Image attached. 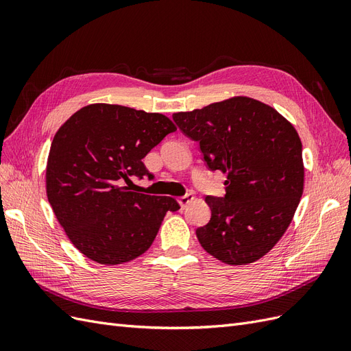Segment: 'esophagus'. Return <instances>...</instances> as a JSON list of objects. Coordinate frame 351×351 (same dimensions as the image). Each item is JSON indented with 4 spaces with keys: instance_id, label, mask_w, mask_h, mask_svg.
<instances>
[{
    "instance_id": "1",
    "label": "esophagus",
    "mask_w": 351,
    "mask_h": 351,
    "mask_svg": "<svg viewBox=\"0 0 351 351\" xmlns=\"http://www.w3.org/2000/svg\"><path fill=\"white\" fill-rule=\"evenodd\" d=\"M191 199H192V195L188 192V194H185V195H182V197H179V198H178V202H179L180 207H185Z\"/></svg>"
}]
</instances>
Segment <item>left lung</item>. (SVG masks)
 Listing matches in <instances>:
<instances>
[{
    "label": "left lung",
    "mask_w": 351,
    "mask_h": 351,
    "mask_svg": "<svg viewBox=\"0 0 351 351\" xmlns=\"http://www.w3.org/2000/svg\"><path fill=\"white\" fill-rule=\"evenodd\" d=\"M197 141L211 172L228 173L224 197L207 195L210 221L197 229L219 261L246 265L273 250L303 192L302 141L291 123L263 101L237 96L172 115Z\"/></svg>",
    "instance_id": "left-lung-1"
}]
</instances>
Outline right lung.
<instances>
[{
  "label": "right lung",
  "instance_id": "add662e5",
  "mask_svg": "<svg viewBox=\"0 0 351 351\" xmlns=\"http://www.w3.org/2000/svg\"><path fill=\"white\" fill-rule=\"evenodd\" d=\"M176 131L162 114L119 105L82 108L55 134L47 166L48 201L83 255L104 265L128 263L152 246L172 197L134 192L123 182L153 180L143 159Z\"/></svg>",
  "mask_w": 351,
  "mask_h": 351
}]
</instances>
